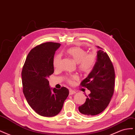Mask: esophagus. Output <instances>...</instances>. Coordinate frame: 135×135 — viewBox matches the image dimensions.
<instances>
[{
  "label": "esophagus",
  "mask_w": 135,
  "mask_h": 135,
  "mask_svg": "<svg viewBox=\"0 0 135 135\" xmlns=\"http://www.w3.org/2000/svg\"><path fill=\"white\" fill-rule=\"evenodd\" d=\"M76 93V92L74 90H72V89H70L69 90V95H72L73 94H75Z\"/></svg>",
  "instance_id": "1"
}]
</instances>
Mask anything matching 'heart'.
<instances>
[{"mask_svg":"<svg viewBox=\"0 0 135 135\" xmlns=\"http://www.w3.org/2000/svg\"><path fill=\"white\" fill-rule=\"evenodd\" d=\"M67 54L73 59L78 65V68L81 71L85 73L90 72L94 67L96 61V55L95 52L87 54V51L80 47H72L68 49ZM61 56L60 55H56L53 60L54 66L58 69L60 67ZM76 76H74L68 79L69 83H73V80L76 79Z\"/></svg>","mask_w":135,"mask_h":135,"instance_id":"obj_1","label":"heart"}]
</instances>
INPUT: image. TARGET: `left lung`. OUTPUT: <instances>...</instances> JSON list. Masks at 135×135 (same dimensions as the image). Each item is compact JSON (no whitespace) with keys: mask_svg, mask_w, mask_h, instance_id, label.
<instances>
[{"mask_svg":"<svg viewBox=\"0 0 135 135\" xmlns=\"http://www.w3.org/2000/svg\"><path fill=\"white\" fill-rule=\"evenodd\" d=\"M96 61L90 73L80 85L91 93L85 103L79 107V112L85 115H96L103 112L108 106L114 93L115 71L107 53L97 46Z\"/></svg>","mask_w":135,"mask_h":135,"instance_id":"8db88e82","label":"left lung"}]
</instances>
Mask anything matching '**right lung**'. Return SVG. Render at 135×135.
Returning <instances> with one entry per match:
<instances>
[{
  "mask_svg": "<svg viewBox=\"0 0 135 135\" xmlns=\"http://www.w3.org/2000/svg\"><path fill=\"white\" fill-rule=\"evenodd\" d=\"M60 46V43L47 42L32 48L22 69L23 94L28 105L41 116L57 115L69 93L66 87L51 88L48 80L54 72L53 60Z\"/></svg>",
  "mask_w": 135,
  "mask_h": 135,
  "instance_id": "add662e5",
  "label": "right lung"
}]
</instances>
